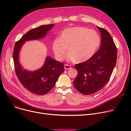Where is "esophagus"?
<instances>
[{"label": "esophagus", "instance_id": "obj_1", "mask_svg": "<svg viewBox=\"0 0 131 131\" xmlns=\"http://www.w3.org/2000/svg\"><path fill=\"white\" fill-rule=\"evenodd\" d=\"M64 68H65V69L66 70H69V69H71V67L70 65H67V64H65V65H64Z\"/></svg>", "mask_w": 131, "mask_h": 131}]
</instances>
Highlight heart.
<instances>
[{"label":"heart","mask_w":131,"mask_h":131,"mask_svg":"<svg viewBox=\"0 0 131 131\" xmlns=\"http://www.w3.org/2000/svg\"><path fill=\"white\" fill-rule=\"evenodd\" d=\"M100 43L97 31L83 26L68 27L61 32L59 39L52 42V50L56 58L63 60L68 47V58L77 63H82L91 58Z\"/></svg>","instance_id":"1"}]
</instances>
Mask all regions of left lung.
I'll return each instance as SVG.
<instances>
[{"label": "left lung", "mask_w": 131, "mask_h": 131, "mask_svg": "<svg viewBox=\"0 0 131 131\" xmlns=\"http://www.w3.org/2000/svg\"><path fill=\"white\" fill-rule=\"evenodd\" d=\"M98 28L101 35L100 49L88 60L75 65L78 74L74 86L84 95L93 94L104 88L116 64L117 49L112 36L106 29Z\"/></svg>", "instance_id": "obj_1"}]
</instances>
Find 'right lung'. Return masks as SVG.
<instances>
[{
	"label": "right lung",
	"mask_w": 131,
	"mask_h": 131,
	"mask_svg": "<svg viewBox=\"0 0 131 131\" xmlns=\"http://www.w3.org/2000/svg\"><path fill=\"white\" fill-rule=\"evenodd\" d=\"M54 24L43 25L26 33L15 43L13 53L15 71L23 86L33 94L43 95L53 88L59 75L64 71V64L47 57L44 65L40 69L29 72L24 70L18 61L20 48L25 41L36 40L45 37Z\"/></svg>",
	"instance_id": "add662e5"
}]
</instances>
